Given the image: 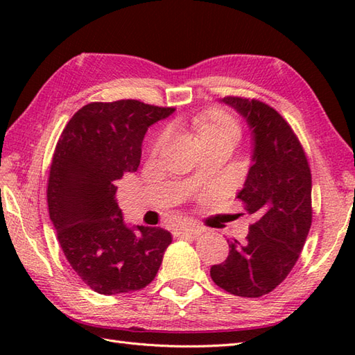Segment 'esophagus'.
I'll use <instances>...</instances> for the list:
<instances>
[{
  "instance_id": "obj_1",
  "label": "esophagus",
  "mask_w": 355,
  "mask_h": 355,
  "mask_svg": "<svg viewBox=\"0 0 355 355\" xmlns=\"http://www.w3.org/2000/svg\"><path fill=\"white\" fill-rule=\"evenodd\" d=\"M202 232V229L200 227V225H195V224H180L177 225L175 229H173V235L175 236H184V235H200V233Z\"/></svg>"
}]
</instances>
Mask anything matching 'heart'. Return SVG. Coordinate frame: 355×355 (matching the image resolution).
Masks as SVG:
<instances>
[{"instance_id":"1","label":"heart","mask_w":355,"mask_h":355,"mask_svg":"<svg viewBox=\"0 0 355 355\" xmlns=\"http://www.w3.org/2000/svg\"><path fill=\"white\" fill-rule=\"evenodd\" d=\"M193 130L197 131L200 140L210 137V135L216 134H235L239 135V125L235 119H233L229 112L224 110L214 108L201 112L200 116L192 120ZM168 134L163 132L157 140V146H162Z\"/></svg>"}]
</instances>
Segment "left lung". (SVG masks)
<instances>
[{"mask_svg": "<svg viewBox=\"0 0 355 355\" xmlns=\"http://www.w3.org/2000/svg\"><path fill=\"white\" fill-rule=\"evenodd\" d=\"M243 116L253 135V164L238 198L256 218L244 243L227 239L229 256L210 267L212 281L230 294L261 297L288 276L311 227V171L288 122L256 99H221Z\"/></svg>", "mask_w": 355, "mask_h": 355, "instance_id": "8db88e82", "label": "left lung"}]
</instances>
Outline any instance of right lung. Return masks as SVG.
<instances>
[{
    "mask_svg": "<svg viewBox=\"0 0 355 355\" xmlns=\"http://www.w3.org/2000/svg\"><path fill=\"white\" fill-rule=\"evenodd\" d=\"M173 111L132 99L92 102L74 112L58 140L47 186L50 220L67 261L96 293L145 288L172 243L168 230L123 223L116 183L137 171L148 128Z\"/></svg>",
    "mask_w": 355,
    "mask_h": 355,
    "instance_id": "obj_1",
    "label": "right lung"
}]
</instances>
